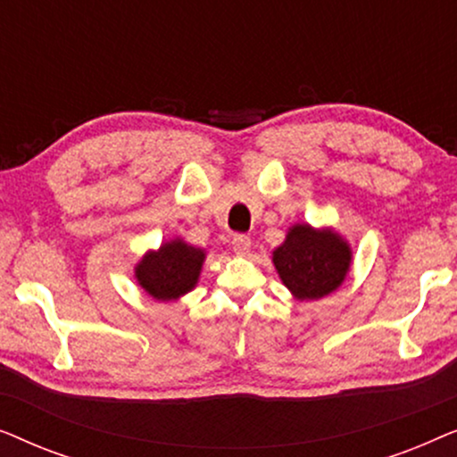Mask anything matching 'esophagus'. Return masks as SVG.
Wrapping results in <instances>:
<instances>
[{
  "label": "esophagus",
  "instance_id": "34e87169",
  "mask_svg": "<svg viewBox=\"0 0 457 457\" xmlns=\"http://www.w3.org/2000/svg\"><path fill=\"white\" fill-rule=\"evenodd\" d=\"M230 245H233V252L237 255H247L249 249H252V239L245 235H237L233 237V241H230Z\"/></svg>",
  "mask_w": 457,
  "mask_h": 457
}]
</instances>
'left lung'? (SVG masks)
<instances>
[{"label": "left lung", "mask_w": 457, "mask_h": 457, "mask_svg": "<svg viewBox=\"0 0 457 457\" xmlns=\"http://www.w3.org/2000/svg\"><path fill=\"white\" fill-rule=\"evenodd\" d=\"M272 262L291 295L312 302L339 289L352 266V247L333 228L293 224Z\"/></svg>", "instance_id": "obj_1"}]
</instances>
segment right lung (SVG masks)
<instances>
[{
  "instance_id": "right-lung-1",
  "label": "right lung",
  "mask_w": 457,
  "mask_h": 457,
  "mask_svg": "<svg viewBox=\"0 0 457 457\" xmlns=\"http://www.w3.org/2000/svg\"><path fill=\"white\" fill-rule=\"evenodd\" d=\"M204 260V249L183 239H172L143 255L135 266V278L141 289L158 302H177L197 285Z\"/></svg>"
}]
</instances>
